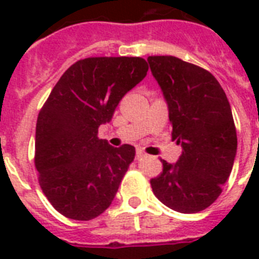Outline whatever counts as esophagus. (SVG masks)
Wrapping results in <instances>:
<instances>
[{
	"label": "esophagus",
	"instance_id": "1",
	"mask_svg": "<svg viewBox=\"0 0 259 259\" xmlns=\"http://www.w3.org/2000/svg\"><path fill=\"white\" fill-rule=\"evenodd\" d=\"M146 154L144 153V152H141V150H137V157L140 158V157H145Z\"/></svg>",
	"mask_w": 259,
	"mask_h": 259
}]
</instances>
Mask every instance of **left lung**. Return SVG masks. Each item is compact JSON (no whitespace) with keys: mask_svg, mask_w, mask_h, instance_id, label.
<instances>
[{"mask_svg":"<svg viewBox=\"0 0 259 259\" xmlns=\"http://www.w3.org/2000/svg\"><path fill=\"white\" fill-rule=\"evenodd\" d=\"M165 98L172 140L183 153L150 180L158 200L177 212L195 213L217 200L237 156V130L229 99L215 76L175 56H149Z\"/></svg>","mask_w":259,"mask_h":259,"instance_id":"obj_1","label":"left lung"}]
</instances>
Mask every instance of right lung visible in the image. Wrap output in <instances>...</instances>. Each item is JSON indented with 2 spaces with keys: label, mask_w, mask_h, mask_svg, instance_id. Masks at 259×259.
<instances>
[{
  "label": "right lung",
  "mask_w": 259,
  "mask_h": 259,
  "mask_svg": "<svg viewBox=\"0 0 259 259\" xmlns=\"http://www.w3.org/2000/svg\"><path fill=\"white\" fill-rule=\"evenodd\" d=\"M146 72L142 58H87L51 91L36 123L34 165L42 192L64 217L90 221L114 200L136 149L109 145L98 127Z\"/></svg>",
  "instance_id": "1"
}]
</instances>
